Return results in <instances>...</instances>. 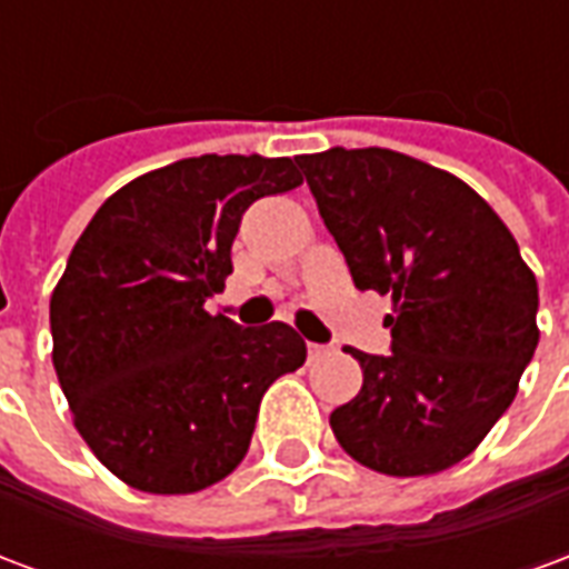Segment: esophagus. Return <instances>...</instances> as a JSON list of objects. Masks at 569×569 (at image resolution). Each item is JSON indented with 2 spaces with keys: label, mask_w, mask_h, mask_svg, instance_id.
Wrapping results in <instances>:
<instances>
[{
  "label": "esophagus",
  "mask_w": 569,
  "mask_h": 569,
  "mask_svg": "<svg viewBox=\"0 0 569 569\" xmlns=\"http://www.w3.org/2000/svg\"><path fill=\"white\" fill-rule=\"evenodd\" d=\"M329 353H332V350H329V347H326V345H308V359H310V362H320V359H326V357H329Z\"/></svg>",
  "instance_id": "34e87169"
}]
</instances>
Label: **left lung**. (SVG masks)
Here are the masks:
<instances>
[{"label": "left lung", "mask_w": 569, "mask_h": 569, "mask_svg": "<svg viewBox=\"0 0 569 569\" xmlns=\"http://www.w3.org/2000/svg\"><path fill=\"white\" fill-rule=\"evenodd\" d=\"M357 289L393 296V353L357 347L362 390L332 411L357 463L432 476L476 451L537 350V277L488 200L393 149L296 158Z\"/></svg>", "instance_id": "obj_1"}]
</instances>
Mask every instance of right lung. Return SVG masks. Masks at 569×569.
<instances>
[{
	"instance_id": "right-lung-1",
	"label": "right lung",
	"mask_w": 569,
	"mask_h": 569,
	"mask_svg": "<svg viewBox=\"0 0 569 569\" xmlns=\"http://www.w3.org/2000/svg\"><path fill=\"white\" fill-rule=\"evenodd\" d=\"M301 186L292 158L200 154L118 188L51 292L57 381L100 463L146 493H194L247 457L264 390L305 366L286 322L203 308L249 203Z\"/></svg>"
}]
</instances>
